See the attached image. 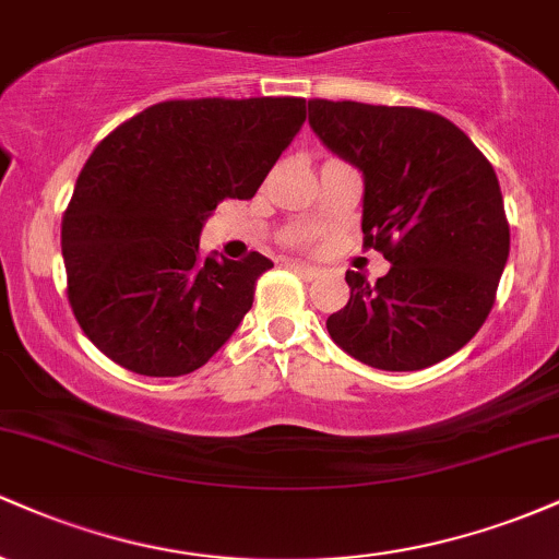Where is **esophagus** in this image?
Masks as SVG:
<instances>
[{"label": "esophagus", "mask_w": 559, "mask_h": 559, "mask_svg": "<svg viewBox=\"0 0 559 559\" xmlns=\"http://www.w3.org/2000/svg\"><path fill=\"white\" fill-rule=\"evenodd\" d=\"M288 267H292L294 273H299L301 278H305V281H316L318 275H320L318 267H312V265H305V262H288Z\"/></svg>", "instance_id": "34e87169"}]
</instances>
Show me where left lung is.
I'll return each mask as SVG.
<instances>
[{"label":"left lung","mask_w":559,"mask_h":559,"mask_svg":"<svg viewBox=\"0 0 559 559\" xmlns=\"http://www.w3.org/2000/svg\"><path fill=\"white\" fill-rule=\"evenodd\" d=\"M325 150L362 173L365 247L391 271H346L349 301L325 320L349 357L423 370L476 336L510 254L491 163L452 120L415 107L307 102Z\"/></svg>","instance_id":"8db88e82"}]
</instances>
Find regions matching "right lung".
Returning a JSON list of instances; mask_svg holds the SVG:
<instances>
[{
	"instance_id": "add662e5",
	"label": "right lung",
	"mask_w": 559,
	"mask_h": 559,
	"mask_svg": "<svg viewBox=\"0 0 559 559\" xmlns=\"http://www.w3.org/2000/svg\"><path fill=\"white\" fill-rule=\"evenodd\" d=\"M305 123L299 96L146 107L83 165L66 217L68 299L83 333L139 376L202 368L234 336L273 262L199 258L223 199H252Z\"/></svg>"
}]
</instances>
